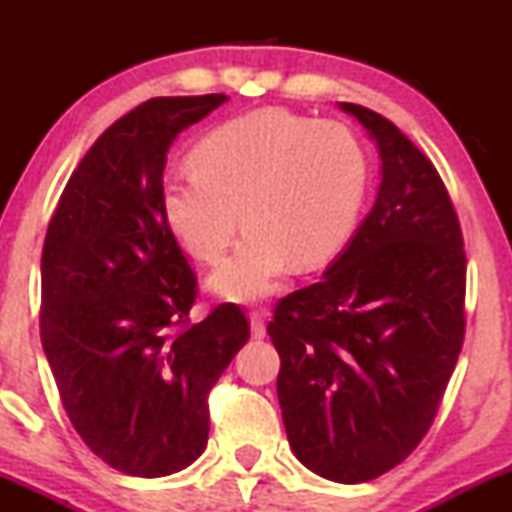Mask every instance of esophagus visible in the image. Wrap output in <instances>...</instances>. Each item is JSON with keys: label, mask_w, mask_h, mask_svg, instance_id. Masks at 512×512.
Returning a JSON list of instances; mask_svg holds the SVG:
<instances>
[{"label": "esophagus", "mask_w": 512, "mask_h": 512, "mask_svg": "<svg viewBox=\"0 0 512 512\" xmlns=\"http://www.w3.org/2000/svg\"><path fill=\"white\" fill-rule=\"evenodd\" d=\"M250 330H252V337H255V339H264V334H267L264 315L257 313V310H252V313H250Z\"/></svg>", "instance_id": "1"}]
</instances>
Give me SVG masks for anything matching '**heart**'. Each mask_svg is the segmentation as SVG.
<instances>
[{"label": "heart", "mask_w": 512, "mask_h": 512, "mask_svg": "<svg viewBox=\"0 0 512 512\" xmlns=\"http://www.w3.org/2000/svg\"><path fill=\"white\" fill-rule=\"evenodd\" d=\"M192 170L163 180V223L192 260L219 264L240 226L236 255L209 286L255 301L296 269L330 262L366 195V156L349 127L264 108L214 127L190 151Z\"/></svg>", "instance_id": "heart-1"}]
</instances>
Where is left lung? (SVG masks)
Here are the masks:
<instances>
[{"instance_id":"8db88e82","label":"left lung","mask_w":512,"mask_h":512,"mask_svg":"<svg viewBox=\"0 0 512 512\" xmlns=\"http://www.w3.org/2000/svg\"><path fill=\"white\" fill-rule=\"evenodd\" d=\"M378 144L383 182L356 236L267 325L286 436L320 477L361 484L407 460L464 342L467 257L436 166L397 125L342 103Z\"/></svg>"}]
</instances>
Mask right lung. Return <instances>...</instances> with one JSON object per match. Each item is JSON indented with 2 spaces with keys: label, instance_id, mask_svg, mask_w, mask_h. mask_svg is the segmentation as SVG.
<instances>
[{
  "label": "right lung",
  "instance_id": "1",
  "mask_svg": "<svg viewBox=\"0 0 512 512\" xmlns=\"http://www.w3.org/2000/svg\"><path fill=\"white\" fill-rule=\"evenodd\" d=\"M223 101L163 96L122 115L74 168L45 233L40 339L64 411L132 477L202 455L211 387L250 339L233 303L190 322L197 276L158 207L173 139Z\"/></svg>",
  "mask_w": 512,
  "mask_h": 512
}]
</instances>
